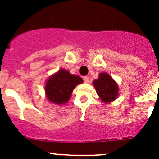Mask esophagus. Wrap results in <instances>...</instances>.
<instances>
[{
	"mask_svg": "<svg viewBox=\"0 0 159 159\" xmlns=\"http://www.w3.org/2000/svg\"><path fill=\"white\" fill-rule=\"evenodd\" d=\"M83 81H84L85 83H88V82H89V77H83Z\"/></svg>",
	"mask_w": 159,
	"mask_h": 159,
	"instance_id": "esophagus-1",
	"label": "esophagus"
}]
</instances>
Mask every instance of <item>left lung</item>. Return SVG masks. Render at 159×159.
Wrapping results in <instances>:
<instances>
[{"label":"left lung","instance_id":"1","mask_svg":"<svg viewBox=\"0 0 159 159\" xmlns=\"http://www.w3.org/2000/svg\"><path fill=\"white\" fill-rule=\"evenodd\" d=\"M93 86L102 101L109 103L116 100L118 95V86L112 77L106 72L99 74L98 79L93 81Z\"/></svg>","mask_w":159,"mask_h":159}]
</instances>
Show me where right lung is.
I'll list each match as a JSON object with an SVG mask.
<instances>
[{"label": "right lung", "mask_w": 159, "mask_h": 159, "mask_svg": "<svg viewBox=\"0 0 159 159\" xmlns=\"http://www.w3.org/2000/svg\"><path fill=\"white\" fill-rule=\"evenodd\" d=\"M82 82L83 80L79 76L71 74L66 69H61L48 78L45 93L51 102L61 105L68 102L75 87Z\"/></svg>", "instance_id": "obj_1"}]
</instances>
